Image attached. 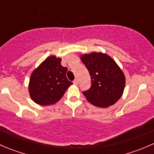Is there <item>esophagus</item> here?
I'll use <instances>...</instances> for the list:
<instances>
[{"mask_svg":"<svg viewBox=\"0 0 154 154\" xmlns=\"http://www.w3.org/2000/svg\"><path fill=\"white\" fill-rule=\"evenodd\" d=\"M73 83H74V84L77 85V84H78V80H77V79H75V80L73 81Z\"/></svg>","mask_w":154,"mask_h":154,"instance_id":"esophagus-1","label":"esophagus"}]
</instances>
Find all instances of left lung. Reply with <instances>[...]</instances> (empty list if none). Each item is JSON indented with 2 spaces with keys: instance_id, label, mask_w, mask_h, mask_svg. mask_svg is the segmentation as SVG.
<instances>
[{
  "instance_id": "obj_1",
  "label": "left lung",
  "mask_w": 154,
  "mask_h": 154,
  "mask_svg": "<svg viewBox=\"0 0 154 154\" xmlns=\"http://www.w3.org/2000/svg\"><path fill=\"white\" fill-rule=\"evenodd\" d=\"M80 60L91 79V86L83 94L94 106L106 108L120 99L125 90V75L114 60L102 52L82 54Z\"/></svg>"
}]
</instances>
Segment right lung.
I'll use <instances>...</instances> for the list:
<instances>
[{
    "label": "right lung",
    "instance_id": "1",
    "mask_svg": "<svg viewBox=\"0 0 154 154\" xmlns=\"http://www.w3.org/2000/svg\"><path fill=\"white\" fill-rule=\"evenodd\" d=\"M62 59L50 56L32 72L29 94L35 103L48 106L58 102L72 82L66 77L68 68L61 65Z\"/></svg>",
    "mask_w": 154,
    "mask_h": 154
}]
</instances>
